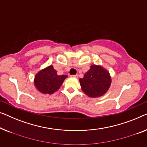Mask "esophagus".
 Here are the masks:
<instances>
[{
    "mask_svg": "<svg viewBox=\"0 0 147 147\" xmlns=\"http://www.w3.org/2000/svg\"><path fill=\"white\" fill-rule=\"evenodd\" d=\"M71 77L77 78V77H78V74H74V75H71Z\"/></svg>",
    "mask_w": 147,
    "mask_h": 147,
    "instance_id": "1",
    "label": "esophagus"
}]
</instances>
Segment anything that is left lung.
Here are the masks:
<instances>
[{"mask_svg":"<svg viewBox=\"0 0 147 147\" xmlns=\"http://www.w3.org/2000/svg\"><path fill=\"white\" fill-rule=\"evenodd\" d=\"M79 82L84 94L91 98H97L108 91L112 80L109 72L102 66L92 65L83 78H79Z\"/></svg>","mask_w":147,"mask_h":147,"instance_id":"obj_1","label":"left lung"}]
</instances>
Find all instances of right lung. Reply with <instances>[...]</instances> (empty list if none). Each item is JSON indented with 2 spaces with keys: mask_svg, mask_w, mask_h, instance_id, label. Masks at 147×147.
I'll use <instances>...</instances> for the list:
<instances>
[{
  "mask_svg": "<svg viewBox=\"0 0 147 147\" xmlns=\"http://www.w3.org/2000/svg\"><path fill=\"white\" fill-rule=\"evenodd\" d=\"M67 75H58L53 65L41 69L34 76V85L38 92L45 94H52L59 89Z\"/></svg>",
  "mask_w": 147,
  "mask_h": 147,
  "instance_id": "right-lung-1",
  "label": "right lung"
}]
</instances>
